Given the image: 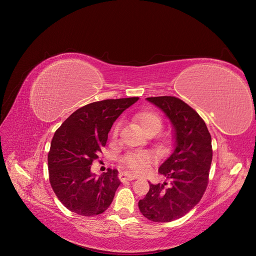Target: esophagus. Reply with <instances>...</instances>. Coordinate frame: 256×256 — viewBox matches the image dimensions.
I'll list each match as a JSON object with an SVG mask.
<instances>
[{
  "instance_id": "obj_1",
  "label": "esophagus",
  "mask_w": 256,
  "mask_h": 256,
  "mask_svg": "<svg viewBox=\"0 0 256 256\" xmlns=\"http://www.w3.org/2000/svg\"><path fill=\"white\" fill-rule=\"evenodd\" d=\"M118 177H120V181H126V180L131 181V180H134V179L136 178V176L131 175V174H130V173H128V172H122V173H120Z\"/></svg>"
}]
</instances>
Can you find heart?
Listing matches in <instances>:
<instances>
[{
  "label": "heart",
  "mask_w": 256,
  "mask_h": 256,
  "mask_svg": "<svg viewBox=\"0 0 256 256\" xmlns=\"http://www.w3.org/2000/svg\"><path fill=\"white\" fill-rule=\"evenodd\" d=\"M132 120L144 133H148V132L157 133L162 127V118L156 112L151 110L140 112L132 116ZM120 127V124H116L114 126L112 131L114 138L118 136ZM123 164L134 173L142 174L149 168L150 158L144 154L131 153L126 155L123 158Z\"/></svg>",
  "instance_id": "1"
}]
</instances>
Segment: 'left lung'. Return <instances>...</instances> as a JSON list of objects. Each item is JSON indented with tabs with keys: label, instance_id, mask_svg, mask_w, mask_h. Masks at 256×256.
Segmentation results:
<instances>
[{
	"label": "left lung",
	"instance_id": "left-lung-1",
	"mask_svg": "<svg viewBox=\"0 0 256 256\" xmlns=\"http://www.w3.org/2000/svg\"><path fill=\"white\" fill-rule=\"evenodd\" d=\"M173 128V150L158 168L166 182L150 184L138 201L144 216L153 222H171L186 214L201 200L208 184L212 160V136L204 120L194 109L175 96H151Z\"/></svg>",
	"mask_w": 256,
	"mask_h": 256
}]
</instances>
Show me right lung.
<instances>
[{
    "label": "right lung",
    "instance_id": "right-lung-1",
    "mask_svg": "<svg viewBox=\"0 0 256 256\" xmlns=\"http://www.w3.org/2000/svg\"><path fill=\"white\" fill-rule=\"evenodd\" d=\"M138 96L109 99L85 105L72 112L53 136L48 155L51 186L68 210L84 216L104 212L120 184L118 170L99 177L90 166L105 147L116 120Z\"/></svg>",
    "mask_w": 256,
    "mask_h": 256
}]
</instances>
